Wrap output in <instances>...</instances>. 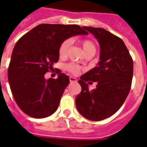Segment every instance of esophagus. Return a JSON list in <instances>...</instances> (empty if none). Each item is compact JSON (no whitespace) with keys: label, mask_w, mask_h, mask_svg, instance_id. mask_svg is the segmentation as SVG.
<instances>
[{"label":"esophagus","mask_w":147,"mask_h":147,"mask_svg":"<svg viewBox=\"0 0 147 147\" xmlns=\"http://www.w3.org/2000/svg\"><path fill=\"white\" fill-rule=\"evenodd\" d=\"M69 81H70V82H76L77 79L76 78H74V77H70L69 78Z\"/></svg>","instance_id":"obj_1"}]
</instances>
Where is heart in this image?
<instances>
[{
	"mask_svg": "<svg viewBox=\"0 0 147 147\" xmlns=\"http://www.w3.org/2000/svg\"><path fill=\"white\" fill-rule=\"evenodd\" d=\"M70 40L66 39L64 41H62L59 47V55L61 58H64L67 55L68 50H69V46H70ZM80 43L82 47L83 51L85 53V55H93L96 53V47L94 45V42L91 40H82L80 41ZM66 70L72 74H77L80 70V68L74 64H69L65 66Z\"/></svg>",
	"mask_w": 147,
	"mask_h": 147,
	"instance_id": "heart-1",
	"label": "heart"
}]
</instances>
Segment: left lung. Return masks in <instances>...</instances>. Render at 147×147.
Instances as JSON below:
<instances>
[{
	"label": "left lung",
	"mask_w": 147,
	"mask_h": 147,
	"mask_svg": "<svg viewBox=\"0 0 147 147\" xmlns=\"http://www.w3.org/2000/svg\"><path fill=\"white\" fill-rule=\"evenodd\" d=\"M83 28L98 40L100 61L78 81L82 92L76 98V107L85 118L102 121L115 114L125 101L131 88L134 62L121 38L105 29ZM93 82H96V88L89 90L88 85Z\"/></svg>",
	"instance_id": "obj_1"
}]
</instances>
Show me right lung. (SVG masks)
Wrapping results in <instances>:
<instances>
[{"label": "right lung", "instance_id": "right-lung-1", "mask_svg": "<svg viewBox=\"0 0 147 147\" xmlns=\"http://www.w3.org/2000/svg\"><path fill=\"white\" fill-rule=\"evenodd\" d=\"M78 25L40 24L15 45L8 67L10 90L22 111L34 118L50 116L57 110L69 83L66 75L57 70V78L46 80L59 61V47L72 36L87 34Z\"/></svg>", "mask_w": 147, "mask_h": 147}]
</instances>
